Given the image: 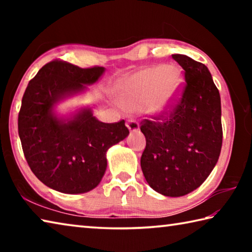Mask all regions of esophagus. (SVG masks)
Segmentation results:
<instances>
[{
    "instance_id": "obj_1",
    "label": "esophagus",
    "mask_w": 252,
    "mask_h": 252,
    "mask_svg": "<svg viewBox=\"0 0 252 252\" xmlns=\"http://www.w3.org/2000/svg\"><path fill=\"white\" fill-rule=\"evenodd\" d=\"M126 126H127V129H129L130 132H135V131H138L140 129L139 123L136 122V121H134V120H129V121H127L126 122Z\"/></svg>"
}]
</instances>
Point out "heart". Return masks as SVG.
I'll return each instance as SVG.
<instances>
[{"label":"heart","mask_w":252,"mask_h":252,"mask_svg":"<svg viewBox=\"0 0 252 252\" xmlns=\"http://www.w3.org/2000/svg\"><path fill=\"white\" fill-rule=\"evenodd\" d=\"M182 82V72L177 65L148 66L122 79L117 85V96L126 110L146 105L153 116H164L176 104Z\"/></svg>","instance_id":"obj_1"}]
</instances>
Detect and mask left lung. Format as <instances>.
I'll list each match as a JSON object with an SVG mask.
<instances>
[{"mask_svg": "<svg viewBox=\"0 0 252 252\" xmlns=\"http://www.w3.org/2000/svg\"><path fill=\"white\" fill-rule=\"evenodd\" d=\"M185 70L181 100L170 112L143 120L146 149L141 169L153 190L181 197L202 185L218 162L222 146L220 94L208 67L183 54H172Z\"/></svg>", "mask_w": 252, "mask_h": 252, "instance_id": "left-lung-1", "label": "left lung"}]
</instances>
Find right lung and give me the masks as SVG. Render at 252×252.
Returning <instances> with one entry per match:
<instances>
[{
  "mask_svg": "<svg viewBox=\"0 0 252 252\" xmlns=\"http://www.w3.org/2000/svg\"><path fill=\"white\" fill-rule=\"evenodd\" d=\"M104 71L54 60L42 66L23 94L18 126L24 157L35 177L59 192L94 189L108 165L106 151L129 134L125 120L103 123L89 108L67 118L55 113L58 103L84 92Z\"/></svg>",
  "mask_w": 252,
  "mask_h": 252,
  "instance_id": "1",
  "label": "right lung"
}]
</instances>
